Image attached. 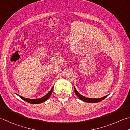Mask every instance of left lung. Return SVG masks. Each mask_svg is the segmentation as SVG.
<instances>
[{
	"mask_svg": "<svg viewBox=\"0 0 130 130\" xmlns=\"http://www.w3.org/2000/svg\"><path fill=\"white\" fill-rule=\"evenodd\" d=\"M74 91L76 93V95H77L78 97L79 98L80 100H82V101H85V102H87V103H98L99 102V101H100L101 100H103V99H104L105 98H106V97L108 95H106L105 96H104V97L103 98H86L85 97V96H82V95H80V94L79 93L78 91L76 90V88L74 87Z\"/></svg>",
	"mask_w": 130,
	"mask_h": 130,
	"instance_id": "left-lung-1",
	"label": "left lung"
}]
</instances>
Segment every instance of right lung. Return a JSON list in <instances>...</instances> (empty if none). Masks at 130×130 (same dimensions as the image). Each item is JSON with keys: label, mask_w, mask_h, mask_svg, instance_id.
I'll list each match as a JSON object with an SVG mask.
<instances>
[{"label": "right lung", "mask_w": 130, "mask_h": 130, "mask_svg": "<svg viewBox=\"0 0 130 130\" xmlns=\"http://www.w3.org/2000/svg\"><path fill=\"white\" fill-rule=\"evenodd\" d=\"M53 88V86L52 87V88L51 89L50 92H48L47 95H45V96H43V97L39 98V99H28V98H25L24 97H22V96L17 95H17L18 96H19L20 98H21L22 100H24V101H26V102H27V103L34 104H40V103H42L43 102H45V101L50 98V96H51V93L52 92Z\"/></svg>", "instance_id": "add662e5"}]
</instances>
